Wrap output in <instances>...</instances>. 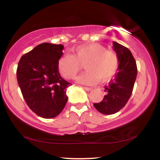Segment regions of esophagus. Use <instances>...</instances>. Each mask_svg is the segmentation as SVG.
I'll list each match as a JSON object with an SVG mask.
<instances>
[{
    "mask_svg": "<svg viewBox=\"0 0 160 160\" xmlns=\"http://www.w3.org/2000/svg\"><path fill=\"white\" fill-rule=\"evenodd\" d=\"M83 88L84 89H85V90H86V91H91V90H92V88H91V87H86V86H83Z\"/></svg>",
    "mask_w": 160,
    "mask_h": 160,
    "instance_id": "1",
    "label": "esophagus"
}]
</instances>
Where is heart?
Listing matches in <instances>:
<instances>
[{
  "label": "heart",
  "mask_w": 160,
  "mask_h": 160,
  "mask_svg": "<svg viewBox=\"0 0 160 160\" xmlns=\"http://www.w3.org/2000/svg\"><path fill=\"white\" fill-rule=\"evenodd\" d=\"M85 63V73L79 76L78 82L92 85L101 80L106 81L117 72L119 66L117 55L97 43L79 46L72 49V55L65 54L58 60V68L64 78L74 79Z\"/></svg>",
  "instance_id": "heart-1"
}]
</instances>
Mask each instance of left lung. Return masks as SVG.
<instances>
[{
  "label": "left lung",
  "instance_id": "1",
  "mask_svg": "<svg viewBox=\"0 0 160 160\" xmlns=\"http://www.w3.org/2000/svg\"><path fill=\"white\" fill-rule=\"evenodd\" d=\"M113 48L119 59L118 71L104 86L106 95L103 100L94 103L97 111L106 115L117 113L126 105L132 92L138 73L136 62L129 49L115 41Z\"/></svg>",
  "mask_w": 160,
  "mask_h": 160
}]
</instances>
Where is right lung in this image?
<instances>
[{
    "instance_id": "obj_1",
    "label": "right lung",
    "mask_w": 160,
    "mask_h": 160,
    "mask_svg": "<svg viewBox=\"0 0 160 160\" xmlns=\"http://www.w3.org/2000/svg\"><path fill=\"white\" fill-rule=\"evenodd\" d=\"M64 47L43 43L23 55L16 77L22 94L29 108L46 119L56 117L68 101L67 88L72 84L59 74L58 60Z\"/></svg>"
}]
</instances>
